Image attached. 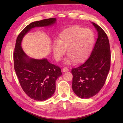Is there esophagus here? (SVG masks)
<instances>
[{"instance_id": "34e87169", "label": "esophagus", "mask_w": 123, "mask_h": 123, "mask_svg": "<svg viewBox=\"0 0 123 123\" xmlns=\"http://www.w3.org/2000/svg\"><path fill=\"white\" fill-rule=\"evenodd\" d=\"M69 71V69L67 68L66 67H64L63 68V69H62V71H63V72H68Z\"/></svg>"}]
</instances>
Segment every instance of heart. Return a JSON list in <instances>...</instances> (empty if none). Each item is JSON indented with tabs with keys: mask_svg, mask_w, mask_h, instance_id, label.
I'll list each match as a JSON object with an SVG mask.
<instances>
[{
	"mask_svg": "<svg viewBox=\"0 0 123 123\" xmlns=\"http://www.w3.org/2000/svg\"><path fill=\"white\" fill-rule=\"evenodd\" d=\"M94 34L91 30L74 26L60 34L57 40L52 44L54 59L59 61L67 49L69 55L64 63L70 64L75 61L80 63L87 59L92 50L94 43Z\"/></svg>",
	"mask_w": 123,
	"mask_h": 123,
	"instance_id": "heart-1",
	"label": "heart"
}]
</instances>
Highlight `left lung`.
<instances>
[{"label": "left lung", "instance_id": "obj_1", "mask_svg": "<svg viewBox=\"0 0 123 123\" xmlns=\"http://www.w3.org/2000/svg\"><path fill=\"white\" fill-rule=\"evenodd\" d=\"M92 24L98 33V38L90 56L84 63L72 69V88L81 98L95 96L105 84L111 67L110 45L107 35L102 28Z\"/></svg>", "mask_w": 123, "mask_h": 123}]
</instances>
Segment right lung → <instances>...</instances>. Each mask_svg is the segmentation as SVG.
Wrapping results in <instances>:
<instances>
[{
	"label": "right lung",
	"instance_id": "right-lung-1",
	"mask_svg": "<svg viewBox=\"0 0 123 123\" xmlns=\"http://www.w3.org/2000/svg\"><path fill=\"white\" fill-rule=\"evenodd\" d=\"M55 18L34 22L25 27L17 38L14 52V69L20 85L26 95L36 101L46 100L55 91V82L62 72L60 68L50 63L47 59L31 58L23 51V37L35 27L51 26Z\"/></svg>",
	"mask_w": 123,
	"mask_h": 123
}]
</instances>
